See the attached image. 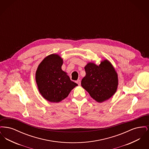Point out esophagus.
<instances>
[{"mask_svg": "<svg viewBox=\"0 0 149 149\" xmlns=\"http://www.w3.org/2000/svg\"><path fill=\"white\" fill-rule=\"evenodd\" d=\"M76 83H77L79 85H80V84H81V81H80V80L79 79L76 81Z\"/></svg>", "mask_w": 149, "mask_h": 149, "instance_id": "1", "label": "esophagus"}]
</instances>
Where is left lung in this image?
Listing matches in <instances>:
<instances>
[{"label": "left lung", "mask_w": 149, "mask_h": 149, "mask_svg": "<svg viewBox=\"0 0 149 149\" xmlns=\"http://www.w3.org/2000/svg\"><path fill=\"white\" fill-rule=\"evenodd\" d=\"M84 69L86 75L81 80V84L93 99L100 103L110 98L116 93L117 74L108 60L102 61L99 66L89 63Z\"/></svg>", "instance_id": "left-lung-1"}]
</instances>
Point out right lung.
Returning <instances> with one entry per match:
<instances>
[{
	"instance_id": "1",
	"label": "right lung",
	"mask_w": 149,
	"mask_h": 149,
	"mask_svg": "<svg viewBox=\"0 0 149 149\" xmlns=\"http://www.w3.org/2000/svg\"><path fill=\"white\" fill-rule=\"evenodd\" d=\"M63 64L60 57L52 54L43 60L36 72L39 92L50 102L57 103L66 98L71 90L78 85L62 70Z\"/></svg>"
}]
</instances>
